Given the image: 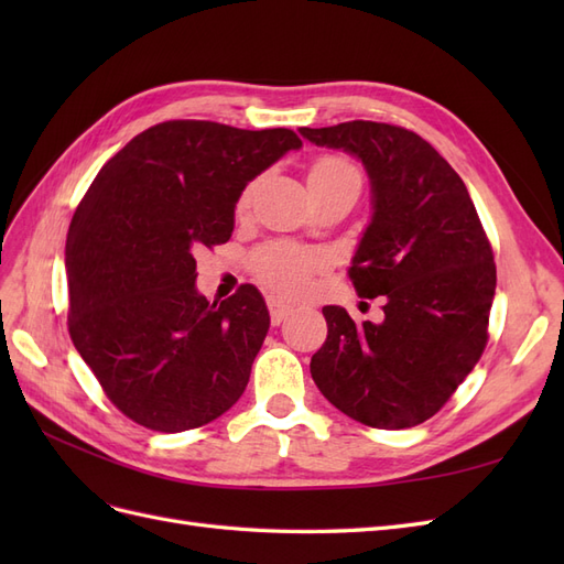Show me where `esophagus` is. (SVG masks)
<instances>
[{
    "label": "esophagus",
    "mask_w": 564,
    "mask_h": 564,
    "mask_svg": "<svg viewBox=\"0 0 564 564\" xmlns=\"http://www.w3.org/2000/svg\"><path fill=\"white\" fill-rule=\"evenodd\" d=\"M268 311H270V319H272V324H280L282 319H286V315L292 313V308H289L286 303H282L280 299H275V296H270L268 299Z\"/></svg>",
    "instance_id": "34e87169"
}]
</instances>
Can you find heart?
<instances>
[{"label": "heart", "mask_w": 564, "mask_h": 564, "mask_svg": "<svg viewBox=\"0 0 564 564\" xmlns=\"http://www.w3.org/2000/svg\"><path fill=\"white\" fill-rule=\"evenodd\" d=\"M348 181L362 183V176H360V169L355 166V162H350L344 155H319L313 160L308 169V183L313 193L322 191V187L348 183ZM251 195H253V183H249L240 193V199H237V212L249 209ZM322 265H324L322 253L286 245V242L265 245L256 251L251 259V270L256 280L280 296L303 294L311 284L313 272H317Z\"/></svg>", "instance_id": "heart-1"}]
</instances>
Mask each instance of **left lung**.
Returning <instances> with one entry per match:
<instances>
[{
	"mask_svg": "<svg viewBox=\"0 0 564 564\" xmlns=\"http://www.w3.org/2000/svg\"><path fill=\"white\" fill-rule=\"evenodd\" d=\"M301 133L367 166L373 218L348 278L362 299H383L381 324L322 308L327 340L311 360L313 381L355 421L412 429L447 404L485 352L491 242L464 181L419 133L365 119Z\"/></svg>",
	"mask_w": 564,
	"mask_h": 564,
	"instance_id": "obj_1",
	"label": "left lung"
}]
</instances>
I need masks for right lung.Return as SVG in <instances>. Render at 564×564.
I'll list each match as a JSON object with an SVG mask.
<instances>
[{
  "label": "right lung",
  "mask_w": 564,
  "mask_h": 564,
  "mask_svg": "<svg viewBox=\"0 0 564 564\" xmlns=\"http://www.w3.org/2000/svg\"><path fill=\"white\" fill-rule=\"evenodd\" d=\"M301 148L292 129L169 119L131 139L84 193L65 242L67 332L127 419L181 433L226 414L270 327L259 289L209 303L195 253L230 240L245 185Z\"/></svg>",
  "instance_id": "right-lung-1"
}]
</instances>
